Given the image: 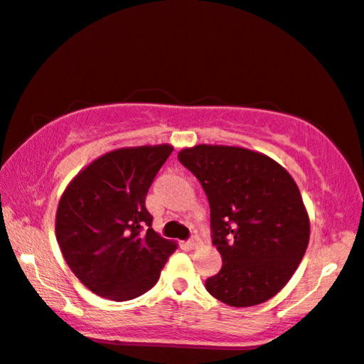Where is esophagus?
Instances as JSON below:
<instances>
[{
    "mask_svg": "<svg viewBox=\"0 0 364 364\" xmlns=\"http://www.w3.org/2000/svg\"><path fill=\"white\" fill-rule=\"evenodd\" d=\"M186 245H187L188 247H192V250H193V247H198L200 245H202V240H200V238H197V236H195V238H192V240H188Z\"/></svg>",
    "mask_w": 364,
    "mask_h": 364,
    "instance_id": "esophagus-1",
    "label": "esophagus"
}]
</instances>
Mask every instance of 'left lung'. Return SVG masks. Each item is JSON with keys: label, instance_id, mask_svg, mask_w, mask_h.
Wrapping results in <instances>:
<instances>
[{"label": "left lung", "instance_id": "8db88e82", "mask_svg": "<svg viewBox=\"0 0 364 364\" xmlns=\"http://www.w3.org/2000/svg\"><path fill=\"white\" fill-rule=\"evenodd\" d=\"M178 161L202 183L213 245L223 259L207 291L231 307L276 296L302 261L310 220L294 178L281 164L246 147L198 144Z\"/></svg>", "mask_w": 364, "mask_h": 364}]
</instances>
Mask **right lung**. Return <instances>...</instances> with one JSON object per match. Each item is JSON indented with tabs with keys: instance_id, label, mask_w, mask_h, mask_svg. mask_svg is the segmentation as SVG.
<instances>
[{
	"instance_id": "1",
	"label": "right lung",
	"mask_w": 364,
	"mask_h": 364,
	"mask_svg": "<svg viewBox=\"0 0 364 364\" xmlns=\"http://www.w3.org/2000/svg\"><path fill=\"white\" fill-rule=\"evenodd\" d=\"M171 144L121 147L90 162L59 200L55 236L65 262L100 297L124 302L157 282L177 250L151 228L146 195Z\"/></svg>"
}]
</instances>
